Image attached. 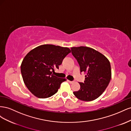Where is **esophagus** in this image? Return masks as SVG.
Returning a JSON list of instances; mask_svg holds the SVG:
<instances>
[{
  "label": "esophagus",
  "mask_w": 131,
  "mask_h": 131,
  "mask_svg": "<svg viewBox=\"0 0 131 131\" xmlns=\"http://www.w3.org/2000/svg\"><path fill=\"white\" fill-rule=\"evenodd\" d=\"M68 82L70 83V84H73V83L74 82V81H69V80H68Z\"/></svg>",
  "instance_id": "34e87169"
}]
</instances>
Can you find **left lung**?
<instances>
[{"label":"left lung","instance_id":"1","mask_svg":"<svg viewBox=\"0 0 131 131\" xmlns=\"http://www.w3.org/2000/svg\"><path fill=\"white\" fill-rule=\"evenodd\" d=\"M77 59L80 72L85 74L84 82H79L80 89L73 93L79 100L92 101L103 93L112 78V70L108 59L104 55L86 46L71 47Z\"/></svg>","mask_w":131,"mask_h":131}]
</instances>
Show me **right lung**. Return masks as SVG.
Returning a JSON list of instances; mask_svg holds the SVG:
<instances>
[{"label":"right lung","instance_id":"right-lung-1","mask_svg":"<svg viewBox=\"0 0 131 131\" xmlns=\"http://www.w3.org/2000/svg\"><path fill=\"white\" fill-rule=\"evenodd\" d=\"M71 52L68 47L45 44L31 50L23 58L21 72L30 92L39 98H46L57 92L66 79L53 74L63 59Z\"/></svg>","mask_w":131,"mask_h":131}]
</instances>
